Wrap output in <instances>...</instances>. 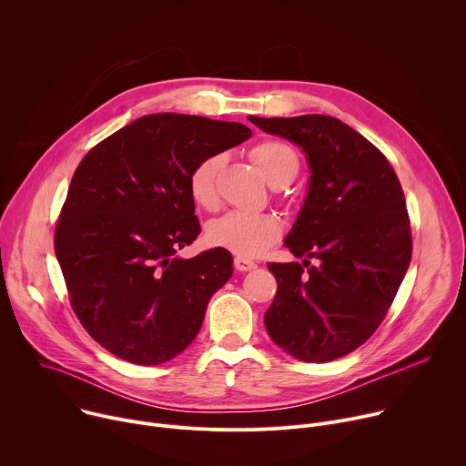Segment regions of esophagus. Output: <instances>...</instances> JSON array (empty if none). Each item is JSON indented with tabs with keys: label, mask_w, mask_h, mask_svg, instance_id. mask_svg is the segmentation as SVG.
Listing matches in <instances>:
<instances>
[{
	"label": "esophagus",
	"mask_w": 466,
	"mask_h": 466,
	"mask_svg": "<svg viewBox=\"0 0 466 466\" xmlns=\"http://www.w3.org/2000/svg\"><path fill=\"white\" fill-rule=\"evenodd\" d=\"M234 268H236L238 271H241V273H247V271L256 269V263H254L252 259H247V258L238 256V258L234 259Z\"/></svg>",
	"instance_id": "34e87169"
}]
</instances>
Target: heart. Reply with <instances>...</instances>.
I'll return each instance as SVG.
<instances>
[{
  "label": "heart",
  "instance_id": "1",
  "mask_svg": "<svg viewBox=\"0 0 466 466\" xmlns=\"http://www.w3.org/2000/svg\"><path fill=\"white\" fill-rule=\"evenodd\" d=\"M250 158L259 175L273 186H284L295 178L299 158L295 151L279 140H265L250 151ZM223 164L221 155H208L198 160L187 175L191 201L205 210L218 208V173ZM282 234L280 219L273 214H254L232 210L207 225V239L214 247L227 248L241 258H254L268 250Z\"/></svg>",
  "mask_w": 466,
  "mask_h": 466
}]
</instances>
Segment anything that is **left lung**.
<instances>
[{
    "label": "left lung",
    "mask_w": 466,
    "mask_h": 466,
    "mask_svg": "<svg viewBox=\"0 0 466 466\" xmlns=\"http://www.w3.org/2000/svg\"><path fill=\"white\" fill-rule=\"evenodd\" d=\"M248 119L299 146L309 187L284 245L318 259L269 263L279 291L263 322L271 339L308 363L343 358L383 320L411 261L406 197L389 160L338 117Z\"/></svg>",
    "instance_id": "1"
}]
</instances>
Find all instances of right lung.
<instances>
[{
  "mask_svg": "<svg viewBox=\"0 0 466 466\" xmlns=\"http://www.w3.org/2000/svg\"><path fill=\"white\" fill-rule=\"evenodd\" d=\"M250 135L241 123L149 114L97 144L76 169L55 254L76 315L114 356L151 367L197 338L234 269L225 248L177 256L201 232L187 175Z\"/></svg>",
  "mask_w": 466,
  "mask_h": 466,
  "instance_id": "add662e5",
  "label": "right lung"
}]
</instances>
